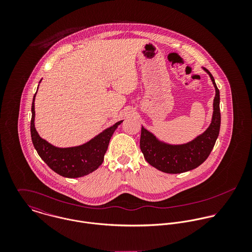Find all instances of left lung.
<instances>
[{
  "label": "left lung",
  "mask_w": 252,
  "mask_h": 252,
  "mask_svg": "<svg viewBox=\"0 0 252 252\" xmlns=\"http://www.w3.org/2000/svg\"><path fill=\"white\" fill-rule=\"evenodd\" d=\"M216 88L214 114L210 127L204 134L188 144L171 145L159 142L150 132L142 127L140 146L145 160L154 168L167 174H180L199 167L211 154L220 130L219 90L213 74L207 69Z\"/></svg>",
  "instance_id": "8db88e82"
}]
</instances>
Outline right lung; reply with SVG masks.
I'll return each instance as SVG.
<instances>
[{
  "label": "right lung",
  "mask_w": 252,
  "mask_h": 252,
  "mask_svg": "<svg viewBox=\"0 0 252 252\" xmlns=\"http://www.w3.org/2000/svg\"><path fill=\"white\" fill-rule=\"evenodd\" d=\"M35 96L32 103L31 137L39 157L52 171L65 178H80L97 170L104 161L113 132L123 120L116 122L87 144L69 148H58L42 140L36 131L34 124Z\"/></svg>",
  "instance_id": "obj_1"
}]
</instances>
